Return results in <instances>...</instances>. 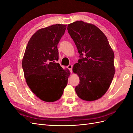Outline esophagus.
<instances>
[{
	"label": "esophagus",
	"instance_id": "1",
	"mask_svg": "<svg viewBox=\"0 0 133 133\" xmlns=\"http://www.w3.org/2000/svg\"><path fill=\"white\" fill-rule=\"evenodd\" d=\"M67 68H68V69L70 70V73H72V68H73V66H72L71 64H69V65L67 66Z\"/></svg>",
	"mask_w": 133,
	"mask_h": 133
}]
</instances>
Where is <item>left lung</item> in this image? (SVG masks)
I'll use <instances>...</instances> for the list:
<instances>
[{"mask_svg": "<svg viewBox=\"0 0 133 133\" xmlns=\"http://www.w3.org/2000/svg\"><path fill=\"white\" fill-rule=\"evenodd\" d=\"M67 29L80 54L73 68L80 79L75 91L83 100H97L105 94L114 78V52L105 34L94 25L76 21Z\"/></svg>", "mask_w": 133, "mask_h": 133, "instance_id": "1", "label": "left lung"}]
</instances>
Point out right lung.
Wrapping results in <instances>:
<instances>
[{
  "label": "right lung",
  "mask_w": 133,
  "mask_h": 133,
  "mask_svg": "<svg viewBox=\"0 0 133 133\" xmlns=\"http://www.w3.org/2000/svg\"><path fill=\"white\" fill-rule=\"evenodd\" d=\"M66 25L55 24L38 30L30 39L22 60L28 87L43 101L59 99L68 84L70 71L64 70L59 59L58 44Z\"/></svg>",
  "instance_id": "add662e5"
}]
</instances>
